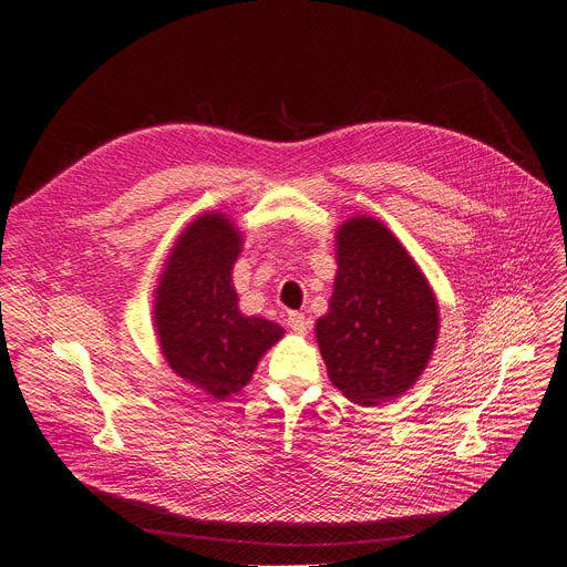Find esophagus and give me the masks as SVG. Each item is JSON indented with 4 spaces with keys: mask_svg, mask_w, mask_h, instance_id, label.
<instances>
[{
    "mask_svg": "<svg viewBox=\"0 0 567 567\" xmlns=\"http://www.w3.org/2000/svg\"><path fill=\"white\" fill-rule=\"evenodd\" d=\"M287 326H289L296 334H307V330H309V320L305 318V313L291 311V313L287 316Z\"/></svg>",
    "mask_w": 567,
    "mask_h": 567,
    "instance_id": "esophagus-1",
    "label": "esophagus"
}]
</instances>
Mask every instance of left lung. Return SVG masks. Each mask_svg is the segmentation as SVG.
<instances>
[{"instance_id":"left-lung-1","label":"left lung","mask_w":567,"mask_h":567,"mask_svg":"<svg viewBox=\"0 0 567 567\" xmlns=\"http://www.w3.org/2000/svg\"><path fill=\"white\" fill-rule=\"evenodd\" d=\"M337 265L316 341L332 383L350 401L377 406L424 372L440 330L437 298L401 241L372 217L339 228Z\"/></svg>"}]
</instances>
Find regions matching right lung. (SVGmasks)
Listing matches in <instances>:
<instances>
[{
  "label": "right lung",
  "instance_id": "obj_1",
  "mask_svg": "<svg viewBox=\"0 0 567 567\" xmlns=\"http://www.w3.org/2000/svg\"><path fill=\"white\" fill-rule=\"evenodd\" d=\"M241 235L219 213L199 215L177 239L154 296V328L168 365L215 399L245 388L282 339L278 322L237 309L233 265Z\"/></svg>",
  "mask_w": 567,
  "mask_h": 567
}]
</instances>
